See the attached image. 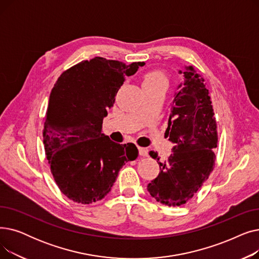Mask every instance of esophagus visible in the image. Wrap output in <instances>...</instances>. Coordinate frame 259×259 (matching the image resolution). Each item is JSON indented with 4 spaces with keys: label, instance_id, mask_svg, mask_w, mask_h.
Masks as SVG:
<instances>
[{
    "label": "esophagus",
    "instance_id": "esophagus-1",
    "mask_svg": "<svg viewBox=\"0 0 259 259\" xmlns=\"http://www.w3.org/2000/svg\"><path fill=\"white\" fill-rule=\"evenodd\" d=\"M139 153H140V155H142V156H148L149 150H148L147 148H142V147H139Z\"/></svg>",
    "mask_w": 259,
    "mask_h": 259
}]
</instances>
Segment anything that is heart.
I'll use <instances>...</instances> for the list:
<instances>
[{
	"label": "heart",
	"mask_w": 259,
	"mask_h": 259,
	"mask_svg": "<svg viewBox=\"0 0 259 259\" xmlns=\"http://www.w3.org/2000/svg\"><path fill=\"white\" fill-rule=\"evenodd\" d=\"M143 85H156V86H164L167 88L168 78L160 71H151L145 76Z\"/></svg>",
	"instance_id": "heart-1"
}]
</instances>
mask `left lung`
<instances>
[{"label": "left lung", "mask_w": 259, "mask_h": 259, "mask_svg": "<svg viewBox=\"0 0 259 259\" xmlns=\"http://www.w3.org/2000/svg\"><path fill=\"white\" fill-rule=\"evenodd\" d=\"M184 81L174 92L165 135L173 144L164 162L157 152L159 173L147 189L158 202L178 207L192 198L213 170L217 147V126L205 79L193 66L179 70Z\"/></svg>", "instance_id": "obj_1"}]
</instances>
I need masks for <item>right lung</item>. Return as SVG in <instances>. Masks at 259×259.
Wrapping results in <instances>:
<instances>
[{"instance_id":"obj_1","label":"right lung","mask_w":259,"mask_h":259,"mask_svg":"<svg viewBox=\"0 0 259 259\" xmlns=\"http://www.w3.org/2000/svg\"><path fill=\"white\" fill-rule=\"evenodd\" d=\"M144 65L97 57L66 70L52 88L45 152L54 181L69 199L87 205L103 199L125 162L138 157L137 146L112 142L102 125L125 76Z\"/></svg>"}]
</instances>
